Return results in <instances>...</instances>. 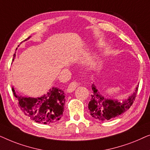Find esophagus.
<instances>
[{
	"label": "esophagus",
	"mask_w": 150,
	"mask_h": 150,
	"mask_svg": "<svg viewBox=\"0 0 150 150\" xmlns=\"http://www.w3.org/2000/svg\"><path fill=\"white\" fill-rule=\"evenodd\" d=\"M79 85L80 84L79 83H77V82H71V83L68 85V87H67V93H71V92L74 91L76 88L79 87Z\"/></svg>",
	"instance_id": "1"
}]
</instances>
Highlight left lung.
Here are the masks:
<instances>
[{"label":"left lung","instance_id":"1","mask_svg":"<svg viewBox=\"0 0 150 150\" xmlns=\"http://www.w3.org/2000/svg\"><path fill=\"white\" fill-rule=\"evenodd\" d=\"M138 87L139 85L132 95L124 102H120L117 100L104 98L98 91L95 85L92 84L91 100L88 104L90 115L96 120L102 122L117 117L127 111L132 105L138 91Z\"/></svg>","mask_w":150,"mask_h":150}]
</instances>
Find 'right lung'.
<instances>
[{
  "label": "right lung",
  "instance_id": "add662e5",
  "mask_svg": "<svg viewBox=\"0 0 150 150\" xmlns=\"http://www.w3.org/2000/svg\"><path fill=\"white\" fill-rule=\"evenodd\" d=\"M30 38L28 37L24 42ZM15 57L14 54L13 61ZM12 91L18 100L20 109L33 121L40 124H49L59 120L63 116L65 99L64 91L59 88L52 87L46 94L36 98L18 96L13 87Z\"/></svg>",
  "mask_w": 150,
  "mask_h": 150
}]
</instances>
